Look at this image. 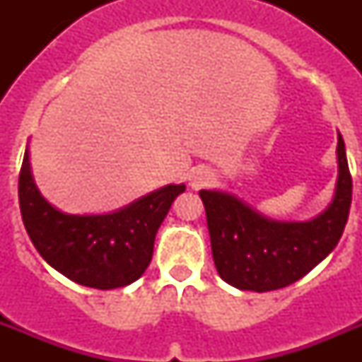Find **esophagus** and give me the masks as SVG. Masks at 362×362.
Returning <instances> with one entry per match:
<instances>
[{
    "label": "esophagus",
    "mask_w": 362,
    "mask_h": 362,
    "mask_svg": "<svg viewBox=\"0 0 362 362\" xmlns=\"http://www.w3.org/2000/svg\"><path fill=\"white\" fill-rule=\"evenodd\" d=\"M214 181H216V175L210 168H197V170L192 172L190 187L194 190H203V188H209Z\"/></svg>",
    "instance_id": "obj_1"
}]
</instances>
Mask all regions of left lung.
I'll return each instance as SVG.
<instances>
[{
  "mask_svg": "<svg viewBox=\"0 0 362 362\" xmlns=\"http://www.w3.org/2000/svg\"><path fill=\"white\" fill-rule=\"evenodd\" d=\"M339 174L328 209L303 223L261 216L232 194L201 190L214 263L221 279L239 290L270 292L305 277L337 246L351 204V175L337 134Z\"/></svg>",
  "mask_w": 362,
  "mask_h": 362,
  "instance_id": "obj_1",
  "label": "left lung"
}]
</instances>
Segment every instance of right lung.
<instances>
[{"mask_svg": "<svg viewBox=\"0 0 362 362\" xmlns=\"http://www.w3.org/2000/svg\"><path fill=\"white\" fill-rule=\"evenodd\" d=\"M19 209L32 245L59 274L88 288H121L143 276L153 239L185 185H168L105 216L54 209L32 179L28 148L19 172Z\"/></svg>", "mask_w": 362, "mask_h": 362, "instance_id": "obj_1", "label": "right lung"}]
</instances>
